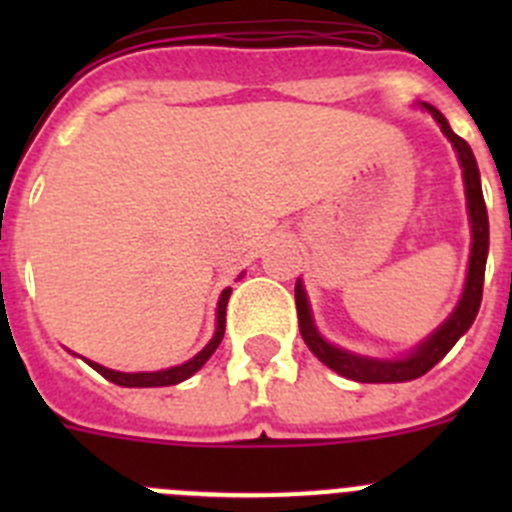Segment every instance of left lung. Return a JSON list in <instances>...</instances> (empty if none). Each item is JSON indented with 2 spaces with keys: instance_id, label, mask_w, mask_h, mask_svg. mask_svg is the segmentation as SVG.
<instances>
[{
  "instance_id": "1",
  "label": "left lung",
  "mask_w": 512,
  "mask_h": 512,
  "mask_svg": "<svg viewBox=\"0 0 512 512\" xmlns=\"http://www.w3.org/2000/svg\"><path fill=\"white\" fill-rule=\"evenodd\" d=\"M425 110L431 112L433 120L441 125L443 135L451 140V146L459 153V164L464 171V187H467V207H469V223H472V253H469V269L467 282H464V292L451 312L449 320L438 330H433L431 336L425 338L418 348H413L405 359H369V356L351 354L346 348H338L333 343L325 341L318 333L315 323H312L310 302H307L305 287L302 282L295 284V302H297V318H300V333L305 338L307 348L318 356L325 366H330L333 372L341 377L354 379V382L364 384H387V382H410V379L423 377L425 372H431L433 366L449 354L454 343L459 341L474 323L479 312V302H482V284H485V264L487 251H490V220H487L485 197H482V184H479V169L474 161V153L464 138L451 130L449 120L433 107V104H423Z\"/></svg>"
}]
</instances>
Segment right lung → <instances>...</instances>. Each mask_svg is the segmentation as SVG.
Returning a JSON list of instances; mask_svg holds the SVG:
<instances>
[{
    "mask_svg": "<svg viewBox=\"0 0 512 512\" xmlns=\"http://www.w3.org/2000/svg\"><path fill=\"white\" fill-rule=\"evenodd\" d=\"M230 300V287L223 289V295H220V302H217V328L215 336L210 338L205 348H202L200 354L194 356V359L184 361L179 366H171V369H161V372H135V374H125V372H115V369H107V366L97 364V361H89L94 372L102 374L104 379H110V382L120 384V387H169V384H179L184 379L192 377L194 372H200L205 361L215 354V348L220 346L225 333V307H228Z\"/></svg>",
    "mask_w": 512,
    "mask_h": 512,
    "instance_id": "obj_1",
    "label": "right lung"
}]
</instances>
